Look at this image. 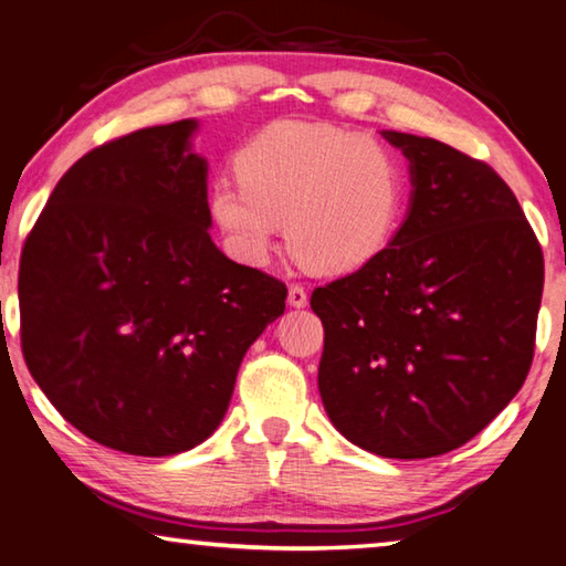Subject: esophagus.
I'll return each mask as SVG.
<instances>
[{
    "label": "esophagus",
    "instance_id": "34e87169",
    "mask_svg": "<svg viewBox=\"0 0 566 566\" xmlns=\"http://www.w3.org/2000/svg\"><path fill=\"white\" fill-rule=\"evenodd\" d=\"M286 302H290L292 306H296V310H300V306H306V290L302 284H292L290 286V294H286Z\"/></svg>",
    "mask_w": 566,
    "mask_h": 566
}]
</instances>
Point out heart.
I'll use <instances>...</instances> for the list:
<instances>
[{"label": "heart", "instance_id": "b5f03b06", "mask_svg": "<svg viewBox=\"0 0 566 566\" xmlns=\"http://www.w3.org/2000/svg\"><path fill=\"white\" fill-rule=\"evenodd\" d=\"M239 179H217L209 214L237 260L260 264L284 219L290 252L317 272H349L389 244L405 205L399 159L364 134L274 122L237 151Z\"/></svg>", "mask_w": 566, "mask_h": 566}]
</instances>
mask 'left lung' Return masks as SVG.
I'll list each match as a JSON object with an SVG mask.
<instances>
[{"label":"left lung","instance_id":"8db88e82","mask_svg":"<svg viewBox=\"0 0 566 566\" xmlns=\"http://www.w3.org/2000/svg\"><path fill=\"white\" fill-rule=\"evenodd\" d=\"M385 137L411 165V207L375 260L312 292L319 395L352 444L427 459L467 444L522 389L544 256L486 161L429 137Z\"/></svg>","mask_w":566,"mask_h":566}]
</instances>
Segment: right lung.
<instances>
[{
    "mask_svg": "<svg viewBox=\"0 0 566 566\" xmlns=\"http://www.w3.org/2000/svg\"><path fill=\"white\" fill-rule=\"evenodd\" d=\"M195 129H137L76 159L19 260L27 367L72 427L117 452L205 442L247 349L284 314V282L209 237Z\"/></svg>",
    "mask_w": 566,
    "mask_h": 566,
    "instance_id": "right-lung-1",
    "label": "right lung"
}]
</instances>
